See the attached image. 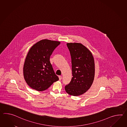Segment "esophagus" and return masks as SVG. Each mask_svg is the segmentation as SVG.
Wrapping results in <instances>:
<instances>
[{
    "label": "esophagus",
    "instance_id": "obj_1",
    "mask_svg": "<svg viewBox=\"0 0 127 127\" xmlns=\"http://www.w3.org/2000/svg\"><path fill=\"white\" fill-rule=\"evenodd\" d=\"M59 80H61L62 79V76H59Z\"/></svg>",
    "mask_w": 127,
    "mask_h": 127
}]
</instances>
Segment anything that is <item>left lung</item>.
Listing matches in <instances>:
<instances>
[{"mask_svg":"<svg viewBox=\"0 0 127 127\" xmlns=\"http://www.w3.org/2000/svg\"><path fill=\"white\" fill-rule=\"evenodd\" d=\"M66 45L71 56L72 77L65 86V90L70 95L79 96L85 93L93 83L94 58L90 51L81 43H70Z\"/></svg>","mask_w":127,"mask_h":127,"instance_id":"1","label":"left lung"}]
</instances>
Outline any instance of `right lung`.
Masks as SVG:
<instances>
[{"mask_svg": "<svg viewBox=\"0 0 127 127\" xmlns=\"http://www.w3.org/2000/svg\"><path fill=\"white\" fill-rule=\"evenodd\" d=\"M61 42L41 40L31 47L26 57L23 74L27 84L32 89L43 91L59 80L50 61L54 50Z\"/></svg>", "mask_w": 127, "mask_h": 127, "instance_id": "add662e5", "label": "right lung"}]
</instances>
